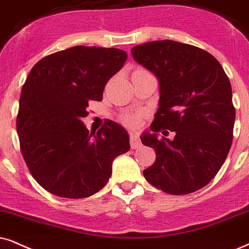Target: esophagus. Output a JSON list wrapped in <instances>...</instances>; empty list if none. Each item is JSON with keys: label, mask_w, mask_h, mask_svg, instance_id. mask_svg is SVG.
I'll use <instances>...</instances> for the list:
<instances>
[{"label": "esophagus", "mask_w": 249, "mask_h": 249, "mask_svg": "<svg viewBox=\"0 0 249 249\" xmlns=\"http://www.w3.org/2000/svg\"><path fill=\"white\" fill-rule=\"evenodd\" d=\"M130 144L132 149H138V148L141 147V140L139 138V135L137 134H131L130 135Z\"/></svg>", "instance_id": "obj_1"}]
</instances>
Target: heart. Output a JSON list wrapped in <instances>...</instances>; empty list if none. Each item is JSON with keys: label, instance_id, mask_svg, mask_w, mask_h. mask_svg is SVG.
<instances>
[{"label": "heart", "instance_id": "1", "mask_svg": "<svg viewBox=\"0 0 249 249\" xmlns=\"http://www.w3.org/2000/svg\"><path fill=\"white\" fill-rule=\"evenodd\" d=\"M146 70L139 69V70H135L134 72H144ZM144 117V111L143 110H135V111H125L123 114L119 115L118 121L121 122V124L124 125L128 128H137L141 124V121Z\"/></svg>", "mask_w": 249, "mask_h": 249}]
</instances>
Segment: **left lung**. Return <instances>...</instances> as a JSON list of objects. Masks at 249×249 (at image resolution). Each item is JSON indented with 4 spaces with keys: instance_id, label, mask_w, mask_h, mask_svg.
Here are the masks:
<instances>
[{
    "instance_id": "1",
    "label": "left lung",
    "mask_w": 249,
    "mask_h": 249,
    "mask_svg": "<svg viewBox=\"0 0 249 249\" xmlns=\"http://www.w3.org/2000/svg\"><path fill=\"white\" fill-rule=\"evenodd\" d=\"M131 53L159 78L161 92L154 133L141 137L156 153L144 178L165 193H193L213 180L231 148L235 108L228 75L208 52L177 41H152ZM163 129L175 139L157 138Z\"/></svg>"
}]
</instances>
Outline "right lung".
I'll return each instance as SVG.
<instances>
[{"mask_svg":"<svg viewBox=\"0 0 249 249\" xmlns=\"http://www.w3.org/2000/svg\"><path fill=\"white\" fill-rule=\"evenodd\" d=\"M127 59L117 48L75 46L40 59L21 89L17 133L33 178L46 191L83 199L108 182L112 161L130 149L128 134L108 121L89 132L88 101H101L107 83Z\"/></svg>","mask_w":249,"mask_h":249,"instance_id":"obj_1","label":"right lung"}]
</instances>
